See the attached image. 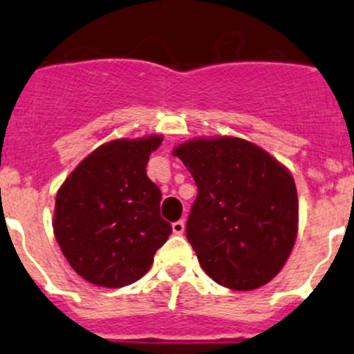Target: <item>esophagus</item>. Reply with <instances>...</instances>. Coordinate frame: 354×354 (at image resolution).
Instances as JSON below:
<instances>
[{"label": "esophagus", "mask_w": 354, "mask_h": 354, "mask_svg": "<svg viewBox=\"0 0 354 354\" xmlns=\"http://www.w3.org/2000/svg\"><path fill=\"white\" fill-rule=\"evenodd\" d=\"M173 232L178 233V235H181V233L185 232V221H183V219L173 223Z\"/></svg>", "instance_id": "esophagus-1"}]
</instances>
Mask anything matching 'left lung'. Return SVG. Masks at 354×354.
I'll return each instance as SVG.
<instances>
[{"label":"left lung","instance_id":"obj_1","mask_svg":"<svg viewBox=\"0 0 354 354\" xmlns=\"http://www.w3.org/2000/svg\"><path fill=\"white\" fill-rule=\"evenodd\" d=\"M198 188L187 236L219 286L254 290L279 275L296 243L297 190L272 153L236 136H202L173 149Z\"/></svg>","mask_w":354,"mask_h":354}]
</instances>
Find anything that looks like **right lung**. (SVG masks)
Wrapping results in <instances>:
<instances>
[{"instance_id": "obj_1", "label": "right lung", "mask_w": 354, "mask_h": 354, "mask_svg": "<svg viewBox=\"0 0 354 354\" xmlns=\"http://www.w3.org/2000/svg\"><path fill=\"white\" fill-rule=\"evenodd\" d=\"M162 135L119 138L88 153L60 185L53 233L86 282L118 289L142 279L173 228L160 218L159 187L147 176Z\"/></svg>"}]
</instances>
